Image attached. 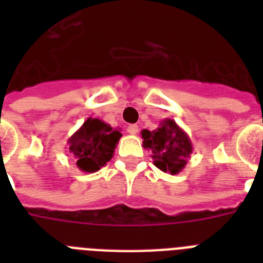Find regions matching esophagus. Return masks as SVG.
<instances>
[{
    "instance_id": "34e87169",
    "label": "esophagus",
    "mask_w": 263,
    "mask_h": 263,
    "mask_svg": "<svg viewBox=\"0 0 263 263\" xmlns=\"http://www.w3.org/2000/svg\"><path fill=\"white\" fill-rule=\"evenodd\" d=\"M127 131L131 134V135H136L138 134V131H139V127L136 125V124H131V125H128Z\"/></svg>"
}]
</instances>
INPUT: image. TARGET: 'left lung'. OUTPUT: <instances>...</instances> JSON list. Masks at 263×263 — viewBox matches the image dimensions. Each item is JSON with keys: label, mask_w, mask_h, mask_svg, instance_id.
I'll list each match as a JSON object with an SVG mask.
<instances>
[{"label": "left lung", "mask_w": 263, "mask_h": 263, "mask_svg": "<svg viewBox=\"0 0 263 263\" xmlns=\"http://www.w3.org/2000/svg\"><path fill=\"white\" fill-rule=\"evenodd\" d=\"M143 147L152 152L154 165L162 172L177 175L185 168L192 153V143L187 132L175 120L165 119L154 131L140 132Z\"/></svg>", "instance_id": "obj_1"}]
</instances>
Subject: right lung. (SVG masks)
I'll return each instance as SVG.
<instances>
[{"label":"right lung","mask_w":263,"mask_h":263,"mask_svg":"<svg viewBox=\"0 0 263 263\" xmlns=\"http://www.w3.org/2000/svg\"><path fill=\"white\" fill-rule=\"evenodd\" d=\"M121 136L117 128L113 129L102 120L88 117L68 139V152L82 172H98L113 158Z\"/></svg>","instance_id":"1"}]
</instances>
